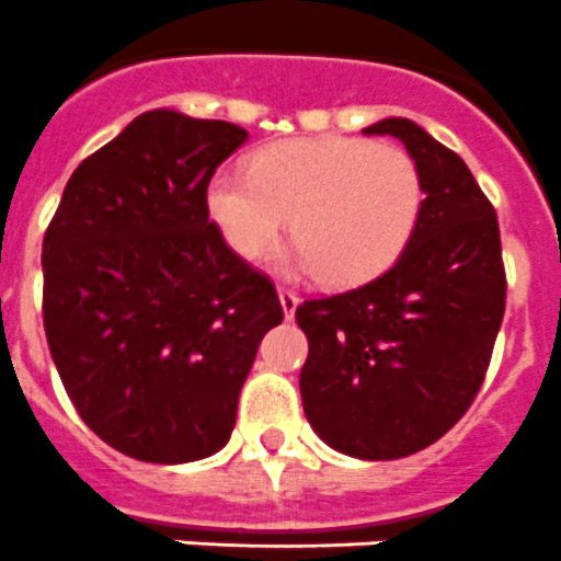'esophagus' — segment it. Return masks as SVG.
<instances>
[{"label": "esophagus", "instance_id": "1", "mask_svg": "<svg viewBox=\"0 0 561 561\" xmlns=\"http://www.w3.org/2000/svg\"><path fill=\"white\" fill-rule=\"evenodd\" d=\"M277 297H280V306H284V314H286V317H295L297 304H300V297H297L291 289H277Z\"/></svg>", "mask_w": 561, "mask_h": 561}]
</instances>
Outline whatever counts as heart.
I'll use <instances>...</instances> for the list:
<instances>
[{
    "mask_svg": "<svg viewBox=\"0 0 561 561\" xmlns=\"http://www.w3.org/2000/svg\"><path fill=\"white\" fill-rule=\"evenodd\" d=\"M424 207L413 153L362 137H295L257 148L247 171L213 173L205 210L241 261H261L289 219L286 264L356 286L404 252Z\"/></svg>",
    "mask_w": 561,
    "mask_h": 561,
    "instance_id": "obj_1",
    "label": "heart"
}]
</instances>
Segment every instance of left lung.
Returning <instances> with one entry per match:
<instances>
[{"label":"left lung","instance_id":"obj_1","mask_svg":"<svg viewBox=\"0 0 561 561\" xmlns=\"http://www.w3.org/2000/svg\"><path fill=\"white\" fill-rule=\"evenodd\" d=\"M365 134L399 137L427 196L388 272L297 306L309 336L300 396L336 453L393 460L447 435L478 396L503 323L505 266L497 213L458 153L404 117Z\"/></svg>","mask_w":561,"mask_h":561}]
</instances>
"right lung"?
<instances>
[{
  "mask_svg": "<svg viewBox=\"0 0 561 561\" xmlns=\"http://www.w3.org/2000/svg\"><path fill=\"white\" fill-rule=\"evenodd\" d=\"M247 140L236 123L153 108L76 168L44 232V331L98 438L146 463L219 453L275 284L232 255L205 191Z\"/></svg>",
  "mask_w": 561,
  "mask_h": 561,
  "instance_id": "add662e5",
  "label": "right lung"
}]
</instances>
